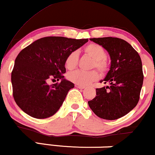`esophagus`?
I'll return each instance as SVG.
<instances>
[{"mask_svg": "<svg viewBox=\"0 0 155 155\" xmlns=\"http://www.w3.org/2000/svg\"><path fill=\"white\" fill-rule=\"evenodd\" d=\"M75 86L76 87L79 88V89H84L85 88L84 86H81V85H79V84H76Z\"/></svg>", "mask_w": 155, "mask_h": 155, "instance_id": "esophagus-1", "label": "esophagus"}]
</instances>
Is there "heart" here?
<instances>
[{
	"instance_id": "obj_1",
	"label": "heart",
	"mask_w": 155,
	"mask_h": 155,
	"mask_svg": "<svg viewBox=\"0 0 155 155\" xmlns=\"http://www.w3.org/2000/svg\"><path fill=\"white\" fill-rule=\"evenodd\" d=\"M84 51L93 59L92 67H95L101 74H105L108 71V63L106 60L107 51L102 46L97 44H90L84 47ZM79 60V54L76 51H73L67 56L65 65L68 70H73L76 67ZM99 78L98 73L95 70L90 71H75L68 74V79L71 81L81 86H86Z\"/></svg>"
}]
</instances>
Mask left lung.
I'll return each mask as SVG.
<instances>
[{"instance_id":"8db88e82","label":"left lung","mask_w":155,"mask_h":155,"mask_svg":"<svg viewBox=\"0 0 155 155\" xmlns=\"http://www.w3.org/2000/svg\"><path fill=\"white\" fill-rule=\"evenodd\" d=\"M108 51L111 67L104 79L109 86L96 89L95 97L88 101L92 111L100 118L114 120L129 113L138 104L143 81L138 53L119 38H90Z\"/></svg>"}]
</instances>
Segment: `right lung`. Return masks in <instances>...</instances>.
<instances>
[{
    "label": "right lung",
    "mask_w": 155,
    "mask_h": 155,
    "mask_svg": "<svg viewBox=\"0 0 155 155\" xmlns=\"http://www.w3.org/2000/svg\"><path fill=\"white\" fill-rule=\"evenodd\" d=\"M88 39L60 36L41 38L23 49L12 72L13 97L25 113L36 119L54 115L74 84L64 79L65 61ZM49 78L61 81L49 85Z\"/></svg>",
    "instance_id": "add662e5"
}]
</instances>
